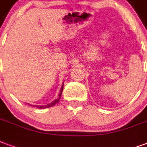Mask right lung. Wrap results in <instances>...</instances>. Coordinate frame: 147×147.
<instances>
[{"instance_id":"obj_1","label":"right lung","mask_w":147,"mask_h":147,"mask_svg":"<svg viewBox=\"0 0 147 147\" xmlns=\"http://www.w3.org/2000/svg\"><path fill=\"white\" fill-rule=\"evenodd\" d=\"M63 86H62V88H61V91H60V94H59V97L58 98H56V99H55L54 101L52 102H51V103H49V104L48 105H45V106H36V107L39 108V109H45V108H48V107H52V106H54L55 104H56L59 101V98H60V96L61 95H62V92H63Z\"/></svg>"}]
</instances>
